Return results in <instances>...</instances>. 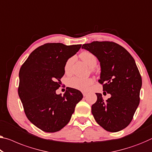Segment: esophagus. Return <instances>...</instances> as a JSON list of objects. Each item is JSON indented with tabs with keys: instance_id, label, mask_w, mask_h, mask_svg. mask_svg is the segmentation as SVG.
I'll list each match as a JSON object with an SVG mask.
<instances>
[{
	"instance_id": "esophagus-1",
	"label": "esophagus",
	"mask_w": 152,
	"mask_h": 152,
	"mask_svg": "<svg viewBox=\"0 0 152 152\" xmlns=\"http://www.w3.org/2000/svg\"><path fill=\"white\" fill-rule=\"evenodd\" d=\"M87 94H88L87 92H83V96H86L87 95Z\"/></svg>"
}]
</instances>
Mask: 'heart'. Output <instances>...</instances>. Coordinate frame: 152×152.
<instances>
[{
	"label": "heart",
	"mask_w": 152,
	"mask_h": 152,
	"mask_svg": "<svg viewBox=\"0 0 152 152\" xmlns=\"http://www.w3.org/2000/svg\"><path fill=\"white\" fill-rule=\"evenodd\" d=\"M80 57L84 62L86 63L91 68L94 67L96 64V58L91 52H83L81 53ZM73 61V58H70L65 63V72H68L69 71ZM93 83H94V80L92 78H81L79 77H72L67 80V85L69 87L81 91L88 90Z\"/></svg>",
	"instance_id": "obj_1"
}]
</instances>
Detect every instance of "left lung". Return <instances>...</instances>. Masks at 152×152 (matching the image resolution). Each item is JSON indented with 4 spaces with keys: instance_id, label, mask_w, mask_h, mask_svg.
<instances>
[{
    "instance_id": "left-lung-1",
    "label": "left lung",
    "mask_w": 152,
    "mask_h": 152,
    "mask_svg": "<svg viewBox=\"0 0 152 152\" xmlns=\"http://www.w3.org/2000/svg\"><path fill=\"white\" fill-rule=\"evenodd\" d=\"M81 48L99 60L101 69L99 81L111 94L104 100L101 94L96 93L92 115L107 131H120L129 125L139 104L142 79L136 62L126 49L113 42L93 41Z\"/></svg>"
}]
</instances>
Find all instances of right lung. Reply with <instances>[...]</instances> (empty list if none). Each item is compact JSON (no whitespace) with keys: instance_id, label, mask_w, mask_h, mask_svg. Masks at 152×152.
Wrapping results in <instances>:
<instances>
[{"instance_id":"right-lung-1","label":"right lung","mask_w":152,"mask_h":152,"mask_svg":"<svg viewBox=\"0 0 152 152\" xmlns=\"http://www.w3.org/2000/svg\"><path fill=\"white\" fill-rule=\"evenodd\" d=\"M81 45L47 43L34 50L20 68L18 94L27 118L44 132H55L71 120L76 104L82 99L80 91L68 88L57 94L65 63Z\"/></svg>"}]
</instances>
